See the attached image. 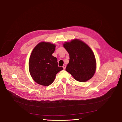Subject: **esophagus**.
Masks as SVG:
<instances>
[{
	"mask_svg": "<svg viewBox=\"0 0 122 122\" xmlns=\"http://www.w3.org/2000/svg\"><path fill=\"white\" fill-rule=\"evenodd\" d=\"M66 65H64L63 66V69H64V70L66 69Z\"/></svg>",
	"mask_w": 122,
	"mask_h": 122,
	"instance_id": "34e87169",
	"label": "esophagus"
}]
</instances>
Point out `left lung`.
<instances>
[{
    "mask_svg": "<svg viewBox=\"0 0 122 122\" xmlns=\"http://www.w3.org/2000/svg\"><path fill=\"white\" fill-rule=\"evenodd\" d=\"M63 46L70 56L66 71L78 81L90 79L96 70L95 56L91 48L78 39L65 42Z\"/></svg>",
    "mask_w": 122,
    "mask_h": 122,
    "instance_id": "obj_1",
    "label": "left lung"
}]
</instances>
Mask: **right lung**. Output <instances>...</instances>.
<instances>
[{
  "label": "right lung",
  "mask_w": 122,
  "mask_h": 122,
  "mask_svg": "<svg viewBox=\"0 0 122 122\" xmlns=\"http://www.w3.org/2000/svg\"><path fill=\"white\" fill-rule=\"evenodd\" d=\"M56 46L50 42L39 43L32 51L29 60V71L33 79L38 84L49 86L56 74L63 69L58 67L57 59L52 55Z\"/></svg>",
  "instance_id": "1"
}]
</instances>
